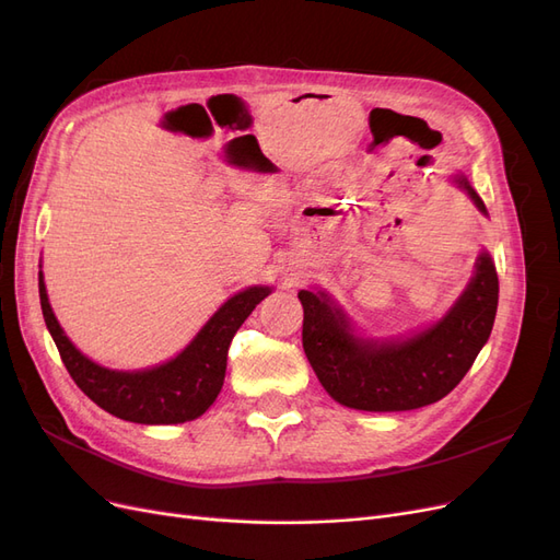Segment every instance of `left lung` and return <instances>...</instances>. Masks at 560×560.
<instances>
[{"label": "left lung", "instance_id": "obj_1", "mask_svg": "<svg viewBox=\"0 0 560 560\" xmlns=\"http://www.w3.org/2000/svg\"><path fill=\"white\" fill-rule=\"evenodd\" d=\"M455 184L486 214L483 200L463 175ZM498 292L493 259L481 252L467 290L436 325L409 338L374 341L354 336L346 313L325 292L301 290L303 350L338 404L360 411L420 409L465 378L493 329Z\"/></svg>", "mask_w": 560, "mask_h": 560}]
</instances>
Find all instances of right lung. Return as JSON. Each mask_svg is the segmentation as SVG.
Segmentation results:
<instances>
[{"label": "right lung", "instance_id": "obj_1", "mask_svg": "<svg viewBox=\"0 0 560 560\" xmlns=\"http://www.w3.org/2000/svg\"><path fill=\"white\" fill-rule=\"evenodd\" d=\"M268 294L270 287H247L231 296L171 362L142 371H114L89 360L65 336L48 303L39 270L44 322L70 376L100 409L121 420L142 422V425H177L210 409L224 385L226 354L235 331Z\"/></svg>", "mask_w": 560, "mask_h": 560}]
</instances>
